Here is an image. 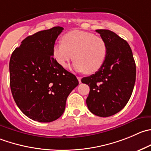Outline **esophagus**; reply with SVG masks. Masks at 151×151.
Segmentation results:
<instances>
[{
    "mask_svg": "<svg viewBox=\"0 0 151 151\" xmlns=\"http://www.w3.org/2000/svg\"><path fill=\"white\" fill-rule=\"evenodd\" d=\"M77 77V80H78V81H79V83H81V77Z\"/></svg>",
    "mask_w": 151,
    "mask_h": 151,
    "instance_id": "34e87169",
    "label": "esophagus"
}]
</instances>
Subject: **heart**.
Listing matches in <instances>:
<instances>
[{"label":"heart","instance_id":"1","mask_svg":"<svg viewBox=\"0 0 151 151\" xmlns=\"http://www.w3.org/2000/svg\"><path fill=\"white\" fill-rule=\"evenodd\" d=\"M107 54L105 41L100 37L80 30H73L62 37V43L54 46L52 55L56 62L66 68L74 58L76 71L87 74L96 72L104 63Z\"/></svg>","mask_w":151,"mask_h":151}]
</instances>
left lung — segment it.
Listing matches in <instances>:
<instances>
[{"instance_id": "left-lung-1", "label": "left lung", "mask_w": 151, "mask_h": 151, "mask_svg": "<svg viewBox=\"0 0 151 151\" xmlns=\"http://www.w3.org/2000/svg\"><path fill=\"white\" fill-rule=\"evenodd\" d=\"M96 32L106 45V58L95 74L81 81L90 88L86 99L89 111L108 117L120 111L129 101L136 81V64L126 40L107 29Z\"/></svg>"}]
</instances>
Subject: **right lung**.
<instances>
[{
    "label": "right lung",
    "instance_id": "1",
    "mask_svg": "<svg viewBox=\"0 0 151 151\" xmlns=\"http://www.w3.org/2000/svg\"><path fill=\"white\" fill-rule=\"evenodd\" d=\"M63 30L55 26L28 36L10 58L13 98L26 116L37 122H50L60 117L67 97L79 84L75 75L53 58L55 40Z\"/></svg>",
    "mask_w": 151,
    "mask_h": 151
}]
</instances>
